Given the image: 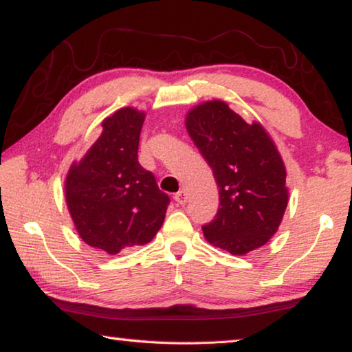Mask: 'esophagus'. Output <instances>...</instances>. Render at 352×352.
Listing matches in <instances>:
<instances>
[{"instance_id":"esophagus-1","label":"esophagus","mask_w":352,"mask_h":352,"mask_svg":"<svg viewBox=\"0 0 352 352\" xmlns=\"http://www.w3.org/2000/svg\"><path fill=\"white\" fill-rule=\"evenodd\" d=\"M174 199H175V201H177L178 205H186L188 204V192L184 189L178 190Z\"/></svg>"}]
</instances>
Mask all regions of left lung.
Here are the masks:
<instances>
[{
    "instance_id": "1",
    "label": "left lung",
    "mask_w": 352,
    "mask_h": 352,
    "mask_svg": "<svg viewBox=\"0 0 352 352\" xmlns=\"http://www.w3.org/2000/svg\"><path fill=\"white\" fill-rule=\"evenodd\" d=\"M186 129L219 188L217 214L201 226L208 242L231 254L262 247L276 233L289 199L284 163L270 136L222 100L190 110Z\"/></svg>"
}]
</instances>
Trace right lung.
Here are the masks:
<instances>
[{"instance_id": "right-lung-1", "label": "right lung", "mask_w": 352, "mask_h": 352, "mask_svg": "<svg viewBox=\"0 0 352 352\" xmlns=\"http://www.w3.org/2000/svg\"><path fill=\"white\" fill-rule=\"evenodd\" d=\"M142 122L144 113L129 107L104 119L102 135L65 183L77 233L109 254L151 242L170 204L138 162Z\"/></svg>"}]
</instances>
